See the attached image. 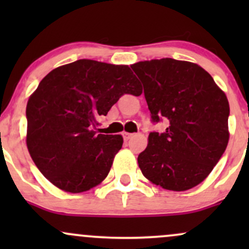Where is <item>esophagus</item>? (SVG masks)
Instances as JSON below:
<instances>
[{"label":"esophagus","instance_id":"esophagus-1","mask_svg":"<svg viewBox=\"0 0 249 249\" xmlns=\"http://www.w3.org/2000/svg\"><path fill=\"white\" fill-rule=\"evenodd\" d=\"M133 136H134L133 133H127V132H124V133H123V137H124V139H125V141H128V139H131V138H132Z\"/></svg>","mask_w":249,"mask_h":249}]
</instances>
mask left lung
I'll list each match as a JSON object with an SVG mask.
<instances>
[{
	"instance_id": "1",
	"label": "left lung",
	"mask_w": 249,
	"mask_h": 249,
	"mask_svg": "<svg viewBox=\"0 0 249 249\" xmlns=\"http://www.w3.org/2000/svg\"><path fill=\"white\" fill-rule=\"evenodd\" d=\"M144 87L151 119L167 121L151 132L138 165L165 190L186 191L212 172L227 147L230 104L212 76L198 64L173 58L131 65Z\"/></svg>"
}]
</instances>
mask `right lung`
<instances>
[{"label": "right lung", "instance_id": "1", "mask_svg": "<svg viewBox=\"0 0 249 249\" xmlns=\"http://www.w3.org/2000/svg\"><path fill=\"white\" fill-rule=\"evenodd\" d=\"M127 65L78 59L50 71L27 104V146L51 184L81 193L107 178L122 148L121 134H97V118L107 116L125 93L142 95Z\"/></svg>", "mask_w": 249, "mask_h": 249}]
</instances>
